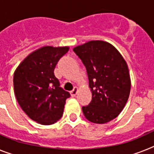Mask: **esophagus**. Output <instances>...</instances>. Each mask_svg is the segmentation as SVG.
<instances>
[{
	"mask_svg": "<svg viewBox=\"0 0 154 154\" xmlns=\"http://www.w3.org/2000/svg\"><path fill=\"white\" fill-rule=\"evenodd\" d=\"M77 91H78V88H77V87H74V88H73V90H72V91H70L71 95H72V96H73V97H74L75 95H77Z\"/></svg>",
	"mask_w": 154,
	"mask_h": 154,
	"instance_id": "34e87169",
	"label": "esophagus"
}]
</instances>
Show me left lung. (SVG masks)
Returning <instances> with one entry per match:
<instances>
[{
    "mask_svg": "<svg viewBox=\"0 0 154 154\" xmlns=\"http://www.w3.org/2000/svg\"><path fill=\"white\" fill-rule=\"evenodd\" d=\"M86 67L92 99L82 106L87 120L95 124L112 121L123 110L131 90L127 63L111 44L91 41L73 48Z\"/></svg>",
    "mask_w": 154,
    "mask_h": 154,
    "instance_id": "8db88e82",
    "label": "left lung"
}]
</instances>
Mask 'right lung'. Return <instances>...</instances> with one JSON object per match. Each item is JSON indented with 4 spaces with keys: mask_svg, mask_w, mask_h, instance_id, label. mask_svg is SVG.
Segmentation results:
<instances>
[{
    "mask_svg": "<svg viewBox=\"0 0 154 154\" xmlns=\"http://www.w3.org/2000/svg\"><path fill=\"white\" fill-rule=\"evenodd\" d=\"M69 48H40L25 58L14 73V91L19 106L29 118L41 125L59 121L66 100L70 96L54 74L55 66Z\"/></svg>",
    "mask_w": 154,
    "mask_h": 154,
    "instance_id": "add662e5",
    "label": "right lung"
}]
</instances>
